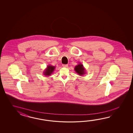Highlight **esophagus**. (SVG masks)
I'll list each match as a JSON object with an SVG mask.
<instances>
[{"instance_id":"1","label":"esophagus","mask_w":133,"mask_h":133,"mask_svg":"<svg viewBox=\"0 0 133 133\" xmlns=\"http://www.w3.org/2000/svg\"><path fill=\"white\" fill-rule=\"evenodd\" d=\"M62 66L63 67H64V68H67L68 66V65H64V64H63Z\"/></svg>"}]
</instances>
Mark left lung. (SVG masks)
<instances>
[{"label":"left lung","instance_id":"8db88e82","mask_svg":"<svg viewBox=\"0 0 133 133\" xmlns=\"http://www.w3.org/2000/svg\"><path fill=\"white\" fill-rule=\"evenodd\" d=\"M74 69L76 73H77L80 76H82L86 73L85 69L81 63H79L77 65H76L75 68H74Z\"/></svg>","mask_w":133,"mask_h":133}]
</instances>
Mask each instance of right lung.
Segmentation results:
<instances>
[{
  "mask_svg": "<svg viewBox=\"0 0 133 133\" xmlns=\"http://www.w3.org/2000/svg\"><path fill=\"white\" fill-rule=\"evenodd\" d=\"M55 66L51 65H48L44 71L43 74L45 76H50L53 72H54V70L55 69Z\"/></svg>",
  "mask_w": 133,
  "mask_h": 133,
  "instance_id": "1",
  "label": "right lung"
}]
</instances>
